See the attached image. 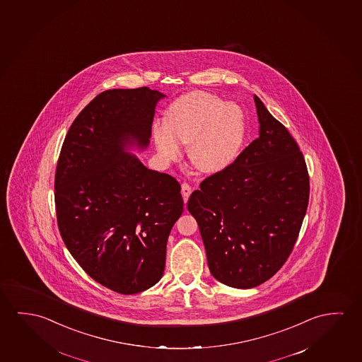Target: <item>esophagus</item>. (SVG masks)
<instances>
[{
    "instance_id": "obj_1",
    "label": "esophagus",
    "mask_w": 362,
    "mask_h": 362,
    "mask_svg": "<svg viewBox=\"0 0 362 362\" xmlns=\"http://www.w3.org/2000/svg\"><path fill=\"white\" fill-rule=\"evenodd\" d=\"M192 185L188 183L182 184V195H183L184 203H187L188 202V198H189V195L192 194Z\"/></svg>"
}]
</instances>
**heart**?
Instances as JSON below:
<instances>
[{"label":"heart","instance_id":"b5f03b06","mask_svg":"<svg viewBox=\"0 0 362 362\" xmlns=\"http://www.w3.org/2000/svg\"><path fill=\"white\" fill-rule=\"evenodd\" d=\"M153 138L163 160H177L179 144L189 145L188 156L197 169L218 172L240 149L243 117L237 107L226 105L216 95L193 91L169 106L167 124L156 122Z\"/></svg>","mask_w":362,"mask_h":362}]
</instances>
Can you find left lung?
<instances>
[{"instance_id": "8db88e82", "label": "left lung", "mask_w": 362, "mask_h": 362, "mask_svg": "<svg viewBox=\"0 0 362 362\" xmlns=\"http://www.w3.org/2000/svg\"><path fill=\"white\" fill-rule=\"evenodd\" d=\"M255 103L259 136L206 177L188 201L209 271L234 288H253L279 272L295 247L310 198L300 146L256 95Z\"/></svg>"}]
</instances>
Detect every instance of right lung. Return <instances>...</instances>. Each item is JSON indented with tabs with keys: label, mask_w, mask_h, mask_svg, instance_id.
<instances>
[{
	"label": "right lung",
	"mask_w": 362,
	"mask_h": 362,
	"mask_svg": "<svg viewBox=\"0 0 362 362\" xmlns=\"http://www.w3.org/2000/svg\"><path fill=\"white\" fill-rule=\"evenodd\" d=\"M161 98L146 86L103 91L74 120L56 167L64 243L91 279L122 295L161 279L168 237L183 213L178 180L124 151L133 141L148 146Z\"/></svg>",
	"instance_id": "1"
}]
</instances>
